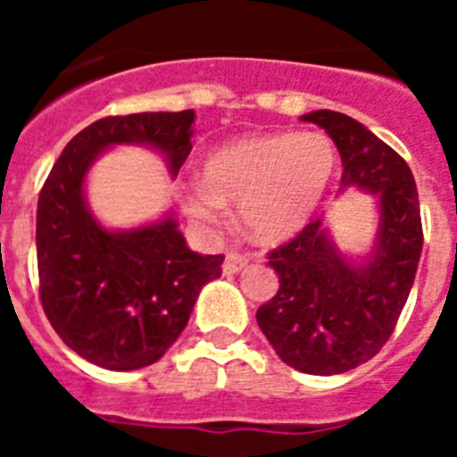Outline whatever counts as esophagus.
Segmentation results:
<instances>
[{
	"label": "esophagus",
	"mask_w": 457,
	"mask_h": 457,
	"mask_svg": "<svg viewBox=\"0 0 457 457\" xmlns=\"http://www.w3.org/2000/svg\"><path fill=\"white\" fill-rule=\"evenodd\" d=\"M247 263H249V256H247V253H237V252L226 253L224 272H226V274H237V272H240V270L247 268Z\"/></svg>",
	"instance_id": "34e87169"
}]
</instances>
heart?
Segmentation results:
<instances>
[{"label": "heart", "mask_w": 457, "mask_h": 457, "mask_svg": "<svg viewBox=\"0 0 457 457\" xmlns=\"http://www.w3.org/2000/svg\"><path fill=\"white\" fill-rule=\"evenodd\" d=\"M337 164V146L322 132L242 137L205 160L204 185L189 189L187 210L217 226L224 204L240 205L242 224L253 240H288L313 220Z\"/></svg>", "instance_id": "1"}]
</instances>
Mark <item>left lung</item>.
I'll return each instance as SVG.
<instances>
[{"mask_svg": "<svg viewBox=\"0 0 457 457\" xmlns=\"http://www.w3.org/2000/svg\"><path fill=\"white\" fill-rule=\"evenodd\" d=\"M302 120L325 128L343 162V187L379 205L373 252L353 263L322 220L268 253L278 290L256 311L261 332L284 364L311 375L357 369L382 350L410 297L423 247L419 194L410 167L359 120L318 109Z\"/></svg>", "mask_w": 457, "mask_h": 457, "instance_id": "1", "label": "left lung"}]
</instances>
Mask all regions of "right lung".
<instances>
[{
  "instance_id": "add662e5",
  "label": "right lung",
  "mask_w": 457,
  "mask_h": 457,
  "mask_svg": "<svg viewBox=\"0 0 457 457\" xmlns=\"http://www.w3.org/2000/svg\"><path fill=\"white\" fill-rule=\"evenodd\" d=\"M194 109L107 116L68 141L40 189L36 212L40 304L68 348L107 370L155 364L189 320L224 256L185 245L179 221L109 231L91 215L84 180L119 144L160 151L171 176L192 151Z\"/></svg>"
}]
</instances>
